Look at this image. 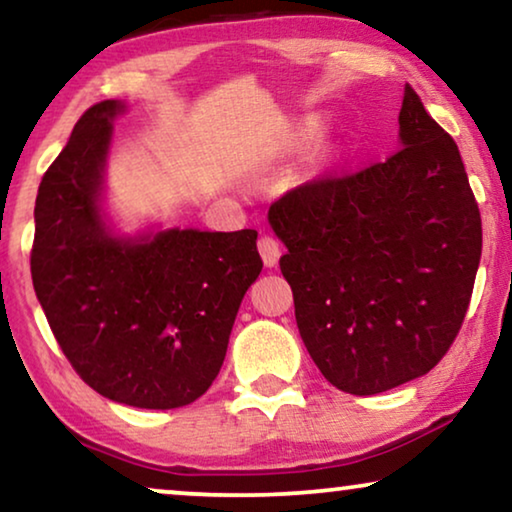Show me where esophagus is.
<instances>
[{
    "label": "esophagus",
    "mask_w": 512,
    "mask_h": 512,
    "mask_svg": "<svg viewBox=\"0 0 512 512\" xmlns=\"http://www.w3.org/2000/svg\"><path fill=\"white\" fill-rule=\"evenodd\" d=\"M258 251H261V258L265 263V268H275L279 263V256H282V249H279V242L275 237L270 235H263L261 240H258Z\"/></svg>",
    "instance_id": "obj_1"
}]
</instances>
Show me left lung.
<instances>
[{
	"label": "left lung",
	"instance_id": "obj_1",
	"mask_svg": "<svg viewBox=\"0 0 512 512\" xmlns=\"http://www.w3.org/2000/svg\"><path fill=\"white\" fill-rule=\"evenodd\" d=\"M398 149L384 163L286 193L268 221L284 242L296 324L333 387L373 396L429 373L457 338L482 223L454 139L405 83Z\"/></svg>",
	"mask_w": 512,
	"mask_h": 512
}]
</instances>
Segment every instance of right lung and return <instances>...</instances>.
Returning a JSON list of instances; mask_svg holds the SVG:
<instances>
[{
    "label": "right lung",
    "mask_w": 512,
    "mask_h": 512,
    "mask_svg": "<svg viewBox=\"0 0 512 512\" xmlns=\"http://www.w3.org/2000/svg\"><path fill=\"white\" fill-rule=\"evenodd\" d=\"M104 100L74 125L39 184L32 282L83 382L116 403L172 410L219 375L244 293L261 275L256 230L151 223L123 233L107 212L114 121Z\"/></svg>",
    "instance_id": "obj_1"
}]
</instances>
